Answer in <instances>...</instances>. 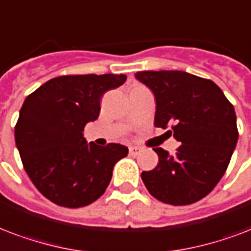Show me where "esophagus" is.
Listing matches in <instances>:
<instances>
[{
    "label": "esophagus",
    "mask_w": 251,
    "mask_h": 251,
    "mask_svg": "<svg viewBox=\"0 0 251 251\" xmlns=\"http://www.w3.org/2000/svg\"><path fill=\"white\" fill-rule=\"evenodd\" d=\"M141 149H139V147H137V146H131V147H129V154L130 155H138L139 152H141Z\"/></svg>",
    "instance_id": "34e87169"
}]
</instances>
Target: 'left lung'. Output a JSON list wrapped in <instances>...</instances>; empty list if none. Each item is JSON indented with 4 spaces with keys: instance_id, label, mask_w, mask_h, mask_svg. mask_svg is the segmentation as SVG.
<instances>
[{
    "instance_id": "obj_1",
    "label": "left lung",
    "mask_w": 251,
    "mask_h": 251,
    "mask_svg": "<svg viewBox=\"0 0 251 251\" xmlns=\"http://www.w3.org/2000/svg\"><path fill=\"white\" fill-rule=\"evenodd\" d=\"M135 79L155 96L154 125L181 143L174 155L155 147L159 163L141 177L159 201L188 205L205 198L226 171L237 141L236 112L212 80L183 71H142Z\"/></svg>"
}]
</instances>
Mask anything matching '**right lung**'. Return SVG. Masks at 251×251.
I'll return each instance as SVG.
<instances>
[{"label": "right lung", "instance_id": "right-lung-1", "mask_svg": "<svg viewBox=\"0 0 251 251\" xmlns=\"http://www.w3.org/2000/svg\"><path fill=\"white\" fill-rule=\"evenodd\" d=\"M125 81L126 75L59 76L26 97L14 129L15 145L28 177L45 198L80 208L104 194L114 164L129 149L88 143L83 131L99 118L105 92Z\"/></svg>", "mask_w": 251, "mask_h": 251}]
</instances>
